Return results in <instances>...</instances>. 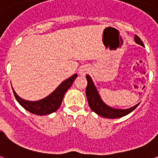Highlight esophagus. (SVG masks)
<instances>
[{"label":"esophagus","mask_w":158,"mask_h":158,"mask_svg":"<svg viewBox=\"0 0 158 158\" xmlns=\"http://www.w3.org/2000/svg\"><path fill=\"white\" fill-rule=\"evenodd\" d=\"M89 70V68L88 65H82L79 69V74L80 75H85L87 74L88 71Z\"/></svg>","instance_id":"34e87169"}]
</instances>
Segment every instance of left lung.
<instances>
[{"mask_svg": "<svg viewBox=\"0 0 158 158\" xmlns=\"http://www.w3.org/2000/svg\"><path fill=\"white\" fill-rule=\"evenodd\" d=\"M134 40H135V42L137 44H139L142 46H144L143 41L141 40V39L138 35H135ZM86 79H87L88 81L87 87H86V97H87L88 103H89L90 108L99 116L107 118H121V117L125 116V115H127L132 111H133L139 104V103H138L137 105L133 106L132 108H127V109H117V108H111L109 106L106 105L99 97L98 90L94 86L91 77L89 75H86Z\"/></svg>", "mask_w": 158, "mask_h": 158, "instance_id": "obj_1", "label": "left lung"}]
</instances>
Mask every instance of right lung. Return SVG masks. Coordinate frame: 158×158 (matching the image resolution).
I'll return each instance as SVG.
<instances>
[{"label":"right lung","instance_id":"1","mask_svg":"<svg viewBox=\"0 0 158 158\" xmlns=\"http://www.w3.org/2000/svg\"><path fill=\"white\" fill-rule=\"evenodd\" d=\"M78 74H74L70 78H69L59 85L56 89L50 94L46 98L38 101H27L20 98L16 93L13 89V93L15 95L16 100L23 108L26 109L31 114L36 115H46V114H52L57 111V109L60 107L64 96L66 91L71 87L73 82L76 79Z\"/></svg>","mask_w":158,"mask_h":158}]
</instances>
